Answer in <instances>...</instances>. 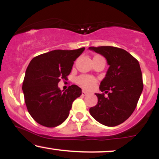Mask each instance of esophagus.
<instances>
[{
  "mask_svg": "<svg viewBox=\"0 0 159 159\" xmlns=\"http://www.w3.org/2000/svg\"><path fill=\"white\" fill-rule=\"evenodd\" d=\"M87 94H88V93H87V91H85V90H82V96H87Z\"/></svg>",
  "mask_w": 159,
  "mask_h": 159,
  "instance_id": "obj_1",
  "label": "esophagus"
}]
</instances>
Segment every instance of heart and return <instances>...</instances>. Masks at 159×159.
<instances>
[{"instance_id": "heart-1", "label": "heart", "mask_w": 159, "mask_h": 159, "mask_svg": "<svg viewBox=\"0 0 159 159\" xmlns=\"http://www.w3.org/2000/svg\"><path fill=\"white\" fill-rule=\"evenodd\" d=\"M77 82L84 88L87 90H91L95 87L96 81L95 78L88 75H81L77 78Z\"/></svg>"}]
</instances>
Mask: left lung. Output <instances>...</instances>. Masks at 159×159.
<instances>
[{
  "label": "left lung",
  "instance_id": "left-lung-1",
  "mask_svg": "<svg viewBox=\"0 0 159 159\" xmlns=\"http://www.w3.org/2000/svg\"><path fill=\"white\" fill-rule=\"evenodd\" d=\"M93 52L106 59L109 68L101 81L99 89L107 93H95L98 98L90 114L98 123L116 126L132 115L143 91V79L138 61L124 49L113 46L90 47Z\"/></svg>",
  "mask_w": 159,
  "mask_h": 159
}]
</instances>
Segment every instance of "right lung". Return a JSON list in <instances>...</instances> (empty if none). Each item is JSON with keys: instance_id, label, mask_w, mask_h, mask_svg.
I'll return each mask as SVG.
<instances>
[{"instance_id": "obj_1", "label": "right lung", "mask_w": 159, "mask_h": 159, "mask_svg": "<svg viewBox=\"0 0 159 159\" xmlns=\"http://www.w3.org/2000/svg\"><path fill=\"white\" fill-rule=\"evenodd\" d=\"M85 48L54 50L33 58L25 72L22 90L29 114L36 123L52 128L66 120L72 102L81 95L77 85L61 90L58 83L66 79L74 61Z\"/></svg>"}]
</instances>
